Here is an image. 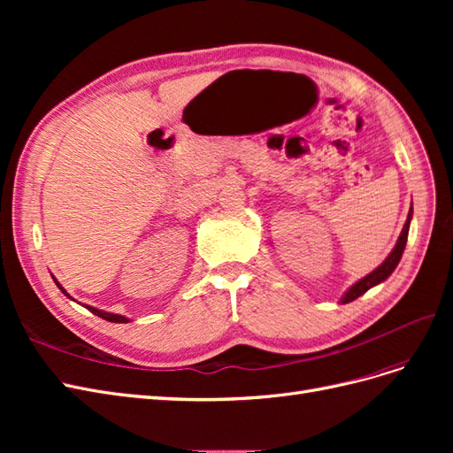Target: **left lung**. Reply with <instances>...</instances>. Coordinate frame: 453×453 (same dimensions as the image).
Segmentation results:
<instances>
[{
    "instance_id": "8db88e82",
    "label": "left lung",
    "mask_w": 453,
    "mask_h": 453,
    "mask_svg": "<svg viewBox=\"0 0 453 453\" xmlns=\"http://www.w3.org/2000/svg\"><path fill=\"white\" fill-rule=\"evenodd\" d=\"M412 213H414V211H412V208H410L408 217H406V223H404L403 232H401V236H399V240H396L395 248H393V251L388 255V258L383 260V263H381L376 270L366 273V276L361 278L357 283H353V285L349 287V289L344 293V296L340 298V304L351 303V300L359 298V296L365 295L368 289H372V287H376V285L381 283V281H386V280L391 276L393 270L396 268V265H399V260H401V257H403V253H404L406 240H408V230H410V221H412Z\"/></svg>"
}]
</instances>
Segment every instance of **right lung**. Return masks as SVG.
<instances>
[{
    "mask_svg": "<svg viewBox=\"0 0 453 453\" xmlns=\"http://www.w3.org/2000/svg\"><path fill=\"white\" fill-rule=\"evenodd\" d=\"M52 280H54V283H57L58 289H60L67 298H72L70 295H67V291L64 289V287L58 283L57 278H52ZM72 300H73V298H72ZM87 310H90L94 315H98V318H102V319H105V321H111V323H128V321H130L128 318H125V315L111 313V311H104V310H98V308H94V306H87Z\"/></svg>",
    "mask_w": 453,
    "mask_h": 453,
    "instance_id": "right-lung-1",
    "label": "right lung"
}]
</instances>
